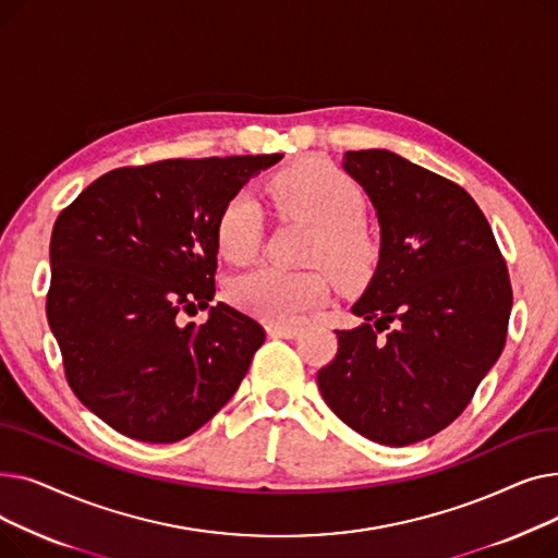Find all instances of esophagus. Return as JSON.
<instances>
[{"mask_svg":"<svg viewBox=\"0 0 558 558\" xmlns=\"http://www.w3.org/2000/svg\"><path fill=\"white\" fill-rule=\"evenodd\" d=\"M267 332L271 337H280V339H294L299 335L296 326H269Z\"/></svg>","mask_w":558,"mask_h":558,"instance_id":"34e87169","label":"esophagus"}]
</instances>
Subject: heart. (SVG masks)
<instances>
[{
    "instance_id": "heart-1",
    "label": "heart",
    "mask_w": 558,
    "mask_h": 558,
    "mask_svg": "<svg viewBox=\"0 0 558 558\" xmlns=\"http://www.w3.org/2000/svg\"><path fill=\"white\" fill-rule=\"evenodd\" d=\"M269 194L278 208L314 228L307 262L324 264L341 284L362 282L375 262V244L362 226L364 201L357 185L326 162L307 160L282 171ZM262 219L246 194L232 196L217 223V244L226 259L248 262L259 246ZM230 296L242 310L291 324L328 296L326 276L316 269L284 271L257 267L230 284Z\"/></svg>"
}]
</instances>
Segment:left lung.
Listing matches in <instances>:
<instances>
[{
	"label": "left lung",
	"instance_id": "left-lung-1",
	"mask_svg": "<svg viewBox=\"0 0 558 558\" xmlns=\"http://www.w3.org/2000/svg\"><path fill=\"white\" fill-rule=\"evenodd\" d=\"M343 171L379 223L375 274L316 373L332 412L400 448L448 427L500 357L513 305L493 230L463 187L387 149L345 151Z\"/></svg>",
	"mask_w": 558,
	"mask_h": 558
}]
</instances>
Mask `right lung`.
Segmentation results:
<instances>
[{"mask_svg":"<svg viewBox=\"0 0 558 558\" xmlns=\"http://www.w3.org/2000/svg\"><path fill=\"white\" fill-rule=\"evenodd\" d=\"M282 158L122 167L87 185L51 232L47 320L76 398L144 444H175L238 391L264 328L215 299L226 203Z\"/></svg>","mask_w":558,"mask_h":558,"instance_id":"right-lung-1","label":"right lung"}]
</instances>
